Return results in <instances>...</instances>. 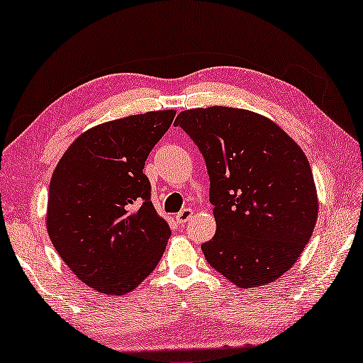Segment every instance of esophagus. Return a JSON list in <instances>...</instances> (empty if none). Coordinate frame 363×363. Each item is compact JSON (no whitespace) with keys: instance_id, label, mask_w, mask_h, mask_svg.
Masks as SVG:
<instances>
[{"instance_id":"34e87169","label":"esophagus","mask_w":363,"mask_h":363,"mask_svg":"<svg viewBox=\"0 0 363 363\" xmlns=\"http://www.w3.org/2000/svg\"><path fill=\"white\" fill-rule=\"evenodd\" d=\"M192 216H194V210H192V208H184V210H181L179 213H177L176 220H177V223L184 224V223H187L189 220H191Z\"/></svg>"}]
</instances>
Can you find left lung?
Listing matches in <instances>:
<instances>
[{"mask_svg":"<svg viewBox=\"0 0 363 363\" xmlns=\"http://www.w3.org/2000/svg\"><path fill=\"white\" fill-rule=\"evenodd\" d=\"M176 125L206 161L215 238L206 262L240 289L291 269L312 238L318 195L306 153L272 119L249 109L181 111Z\"/></svg>","mask_w":363,"mask_h":363,"instance_id":"8db88e82","label":"left lung"}]
</instances>
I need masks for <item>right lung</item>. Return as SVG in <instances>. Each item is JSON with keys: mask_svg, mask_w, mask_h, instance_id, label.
Here are the masks:
<instances>
[{"mask_svg": "<svg viewBox=\"0 0 363 363\" xmlns=\"http://www.w3.org/2000/svg\"><path fill=\"white\" fill-rule=\"evenodd\" d=\"M174 116V109H160L94 125L69 145L51 176V242L101 294H129L166 249L171 229L152 203L143 166Z\"/></svg>", "mask_w": 363, "mask_h": 363, "instance_id": "right-lung-1", "label": "right lung"}]
</instances>
